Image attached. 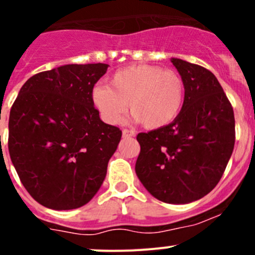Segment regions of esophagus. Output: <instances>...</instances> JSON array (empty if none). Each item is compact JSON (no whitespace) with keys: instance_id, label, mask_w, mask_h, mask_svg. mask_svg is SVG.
<instances>
[{"instance_id":"obj_1","label":"esophagus","mask_w":255,"mask_h":255,"mask_svg":"<svg viewBox=\"0 0 255 255\" xmlns=\"http://www.w3.org/2000/svg\"><path fill=\"white\" fill-rule=\"evenodd\" d=\"M122 134H123V137H125V138H130V137H134L135 133L133 132V130H130V129H123Z\"/></svg>"}]
</instances>
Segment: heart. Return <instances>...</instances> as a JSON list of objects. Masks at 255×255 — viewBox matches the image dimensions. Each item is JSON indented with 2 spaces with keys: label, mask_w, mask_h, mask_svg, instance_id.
Masks as SVG:
<instances>
[{
  "label": "heart",
  "mask_w": 255,
  "mask_h": 255,
  "mask_svg": "<svg viewBox=\"0 0 255 255\" xmlns=\"http://www.w3.org/2000/svg\"><path fill=\"white\" fill-rule=\"evenodd\" d=\"M184 98L182 77L153 65L118 70L110 77L108 86L96 85L91 91V102L105 122L120 123L129 103L134 120L150 129L172 123L182 111Z\"/></svg>",
  "instance_id": "obj_1"
}]
</instances>
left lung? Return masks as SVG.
Segmentation results:
<instances>
[{
	"mask_svg": "<svg viewBox=\"0 0 255 255\" xmlns=\"http://www.w3.org/2000/svg\"><path fill=\"white\" fill-rule=\"evenodd\" d=\"M185 87L178 117L139 133L135 173L154 198L170 204L198 201L221 180L233 153L236 122L216 76L202 66L170 58Z\"/></svg>",
	"mask_w": 255,
	"mask_h": 255,
	"instance_id": "left-lung-1",
	"label": "left lung"
}]
</instances>
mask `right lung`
<instances>
[{
	"label": "right lung",
	"mask_w": 255,
	"mask_h": 255,
	"mask_svg": "<svg viewBox=\"0 0 255 255\" xmlns=\"http://www.w3.org/2000/svg\"><path fill=\"white\" fill-rule=\"evenodd\" d=\"M106 63L66 65L32 76L9 112L8 150L34 201L54 211L87 204L107 174L122 130L102 122L91 91Z\"/></svg>",
	"instance_id": "right-lung-1"
}]
</instances>
